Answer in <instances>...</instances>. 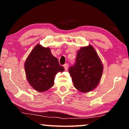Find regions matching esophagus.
<instances>
[{
  "label": "esophagus",
  "mask_w": 129,
  "mask_h": 129,
  "mask_svg": "<svg viewBox=\"0 0 129 129\" xmlns=\"http://www.w3.org/2000/svg\"><path fill=\"white\" fill-rule=\"evenodd\" d=\"M68 68H69L68 63H66V64H64V68L65 70H68Z\"/></svg>",
  "instance_id": "obj_1"
}]
</instances>
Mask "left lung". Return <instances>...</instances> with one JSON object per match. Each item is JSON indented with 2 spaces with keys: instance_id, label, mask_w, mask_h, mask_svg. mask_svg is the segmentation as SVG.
Segmentation results:
<instances>
[{
  "instance_id": "obj_1",
  "label": "left lung",
  "mask_w": 129,
  "mask_h": 129,
  "mask_svg": "<svg viewBox=\"0 0 129 129\" xmlns=\"http://www.w3.org/2000/svg\"><path fill=\"white\" fill-rule=\"evenodd\" d=\"M75 87L88 92L96 87L103 73V65L91 46L82 47L77 52L76 59L69 69Z\"/></svg>"
}]
</instances>
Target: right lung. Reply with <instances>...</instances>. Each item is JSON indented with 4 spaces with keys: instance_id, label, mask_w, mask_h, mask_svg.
I'll return each instance as SVG.
<instances>
[{
    "instance_id": "obj_1",
    "label": "right lung",
    "mask_w": 129,
    "mask_h": 129,
    "mask_svg": "<svg viewBox=\"0 0 129 129\" xmlns=\"http://www.w3.org/2000/svg\"><path fill=\"white\" fill-rule=\"evenodd\" d=\"M24 69L29 84L39 92L52 87L56 73L64 70L50 49L40 45L36 46L27 57Z\"/></svg>"
}]
</instances>
